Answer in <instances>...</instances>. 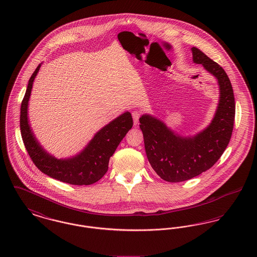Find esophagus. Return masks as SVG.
Listing matches in <instances>:
<instances>
[{
	"instance_id": "obj_1",
	"label": "esophagus",
	"mask_w": 257,
	"mask_h": 257,
	"mask_svg": "<svg viewBox=\"0 0 257 257\" xmlns=\"http://www.w3.org/2000/svg\"><path fill=\"white\" fill-rule=\"evenodd\" d=\"M132 115H133V118H134V125H138L139 124V119H140V116H141V112L139 110H134L132 112Z\"/></svg>"
}]
</instances>
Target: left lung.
Segmentation results:
<instances>
[{
  "label": "left lung",
  "mask_w": 257,
  "mask_h": 257,
  "mask_svg": "<svg viewBox=\"0 0 257 257\" xmlns=\"http://www.w3.org/2000/svg\"><path fill=\"white\" fill-rule=\"evenodd\" d=\"M193 61L214 75L220 86L215 116L206 129L194 137L174 134L156 117L140 118L147 159L160 177L168 182H182L212 168L228 146L235 118V100L230 80L217 62L203 52L192 48Z\"/></svg>",
  "instance_id": "left-lung-1"
}]
</instances>
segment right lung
Wrapping results in <instances>:
<instances>
[{
	"mask_svg": "<svg viewBox=\"0 0 257 257\" xmlns=\"http://www.w3.org/2000/svg\"><path fill=\"white\" fill-rule=\"evenodd\" d=\"M41 64L31 76L20 112V130L25 147L39 171L50 177L72 185H90L100 180L108 171L109 161L123 138L133 126L126 111L98 131L86 148L72 158L57 159L47 153L33 134L28 121V103L34 80Z\"/></svg>",
	"mask_w": 257,
	"mask_h": 257,
	"instance_id": "add662e5",
	"label": "right lung"
}]
</instances>
